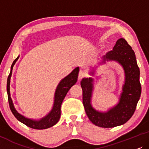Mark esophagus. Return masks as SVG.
<instances>
[{"mask_svg": "<svg viewBox=\"0 0 149 149\" xmlns=\"http://www.w3.org/2000/svg\"><path fill=\"white\" fill-rule=\"evenodd\" d=\"M86 75V73L84 71L82 70H80L79 72V75H78V78L79 79H82L83 77H84Z\"/></svg>", "mask_w": 149, "mask_h": 149, "instance_id": "obj_1", "label": "esophagus"}]
</instances>
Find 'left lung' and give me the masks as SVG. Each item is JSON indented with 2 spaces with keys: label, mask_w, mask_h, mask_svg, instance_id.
I'll list each match as a JSON object with an SVG mask.
<instances>
[{
  "label": "left lung",
  "mask_w": 149,
  "mask_h": 149,
  "mask_svg": "<svg viewBox=\"0 0 149 149\" xmlns=\"http://www.w3.org/2000/svg\"><path fill=\"white\" fill-rule=\"evenodd\" d=\"M109 61H116L123 67L125 73V81L122 88L119 102L107 112L96 111L91 104L93 91V79L83 78L81 81L82 88L83 104L86 113L91 121L98 127H113L124 124L134 113L141 95L140 83V70L135 53L124 38L116 42L112 51L102 56L100 64ZM92 75L94 72H91Z\"/></svg>",
  "instance_id": "8db88e82"
}]
</instances>
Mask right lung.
Instances as JSON below:
<instances>
[{
	"label": "right lung",
	"mask_w": 149,
	"mask_h": 149,
	"mask_svg": "<svg viewBox=\"0 0 149 149\" xmlns=\"http://www.w3.org/2000/svg\"><path fill=\"white\" fill-rule=\"evenodd\" d=\"M19 58V56L14 60L11 69V72L8 76L7 78V91L8 95V100H9V107L11 109V112L14 116L16 117L17 119L26 125L27 126L31 127L33 129L36 130H43L51 127L55 125L58 121L59 120L61 117V106L62 102L64 98L65 97L67 93L70 91V89L73 86L77 80V76H78L79 73V68L77 67L72 73H70L68 76L62 79L58 84L57 87H56L55 94H54V104L53 109L47 116L44 117L43 118L40 119V120H34V119H29L27 117L23 116L22 115L17 111L15 108L14 107L12 99L10 95V79H11L12 70L15 63Z\"/></svg>",
	"instance_id": "right-lung-1"
}]
</instances>
